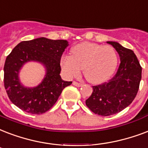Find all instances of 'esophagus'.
Masks as SVG:
<instances>
[{"mask_svg": "<svg viewBox=\"0 0 148 148\" xmlns=\"http://www.w3.org/2000/svg\"><path fill=\"white\" fill-rule=\"evenodd\" d=\"M73 84H74V86H77V87H81V86H82V83H78V82H73Z\"/></svg>", "mask_w": 148, "mask_h": 148, "instance_id": "esophagus-1", "label": "esophagus"}]
</instances>
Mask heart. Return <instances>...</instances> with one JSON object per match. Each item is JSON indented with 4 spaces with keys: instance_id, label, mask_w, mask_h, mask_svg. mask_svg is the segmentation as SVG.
<instances>
[{
    "instance_id": "obj_1",
    "label": "heart",
    "mask_w": 148,
    "mask_h": 148,
    "mask_svg": "<svg viewBox=\"0 0 148 148\" xmlns=\"http://www.w3.org/2000/svg\"><path fill=\"white\" fill-rule=\"evenodd\" d=\"M118 64V56L113 47L92 42H82L74 46L71 56H64L60 66L68 77L80 74L81 68L87 81L92 84L106 82L112 75Z\"/></svg>"
}]
</instances>
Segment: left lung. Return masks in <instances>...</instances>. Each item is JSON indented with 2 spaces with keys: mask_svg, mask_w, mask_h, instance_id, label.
Listing matches in <instances>:
<instances>
[{
  "mask_svg": "<svg viewBox=\"0 0 148 148\" xmlns=\"http://www.w3.org/2000/svg\"><path fill=\"white\" fill-rule=\"evenodd\" d=\"M107 43L114 47L119 54V68L109 82L92 87L93 92L85 101L94 113L102 116L116 114L131 104L138 92L142 73L133 50L117 42L108 41Z\"/></svg>",
  "mask_w": 148,
  "mask_h": 148,
  "instance_id": "left-lung-1",
  "label": "left lung"
}]
</instances>
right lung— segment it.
Returning a JSON list of instances; mask_svg holds the SVG:
<instances>
[{"label": "right lung", "instance_id": "right-lung-1", "mask_svg": "<svg viewBox=\"0 0 148 148\" xmlns=\"http://www.w3.org/2000/svg\"><path fill=\"white\" fill-rule=\"evenodd\" d=\"M69 46L66 40H53L45 37L22 41L7 56L4 66V88L11 102L32 114H42L53 106L64 88L71 84L60 75V59ZM37 62L44 66V78L36 87H25L19 73L25 64Z\"/></svg>", "mask_w": 148, "mask_h": 148}]
</instances>
